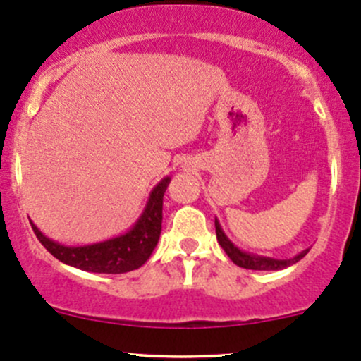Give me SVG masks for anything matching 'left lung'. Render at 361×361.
Listing matches in <instances>:
<instances>
[{"instance_id":"8db88e82","label":"left lung","mask_w":361,"mask_h":361,"mask_svg":"<svg viewBox=\"0 0 361 361\" xmlns=\"http://www.w3.org/2000/svg\"><path fill=\"white\" fill-rule=\"evenodd\" d=\"M215 231H216V239H219V244L224 247V251L227 253V257L231 258L235 265L243 267V269L282 270V269H286V267H290V265H294V263H298L306 253H308V250H303L300 255H296V257L288 258V259L259 257V255H253V253H247V251L239 250V247L227 238L226 232L222 231V226H220V222L216 219H215Z\"/></svg>"}]
</instances>
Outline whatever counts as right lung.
<instances>
[{"instance_id": "1", "label": "right lung", "mask_w": 361, "mask_h": 361, "mask_svg": "<svg viewBox=\"0 0 361 361\" xmlns=\"http://www.w3.org/2000/svg\"><path fill=\"white\" fill-rule=\"evenodd\" d=\"M169 184L170 177H164L158 182L149 192L148 203L137 222L126 234L106 239V241L84 244V246H65L46 238L32 222L30 226L42 246L65 265L94 274L130 272L148 262L154 246L158 244L161 219H164V195Z\"/></svg>"}]
</instances>
